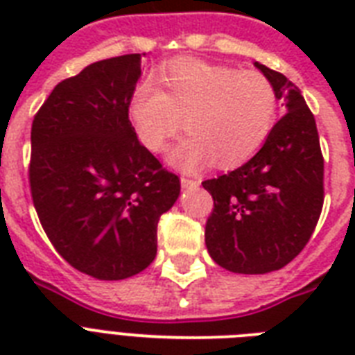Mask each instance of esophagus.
<instances>
[{
	"label": "esophagus",
	"instance_id": "esophagus-1",
	"mask_svg": "<svg viewBox=\"0 0 355 355\" xmlns=\"http://www.w3.org/2000/svg\"><path fill=\"white\" fill-rule=\"evenodd\" d=\"M180 184H182V188H197V186H199V180H195V178L189 177H180Z\"/></svg>",
	"mask_w": 355,
	"mask_h": 355
}]
</instances>
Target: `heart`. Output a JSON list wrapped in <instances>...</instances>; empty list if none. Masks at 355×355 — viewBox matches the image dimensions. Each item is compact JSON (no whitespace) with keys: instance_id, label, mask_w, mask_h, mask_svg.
<instances>
[{"instance_id":"b5f03b06","label":"heart","mask_w":355,"mask_h":355,"mask_svg":"<svg viewBox=\"0 0 355 355\" xmlns=\"http://www.w3.org/2000/svg\"><path fill=\"white\" fill-rule=\"evenodd\" d=\"M158 88L141 85L128 101L134 132L150 153L166 149L173 166L193 171L214 162L232 169L250 160L272 132L278 116L275 85L263 73L199 60L177 58L158 71Z\"/></svg>"}]
</instances>
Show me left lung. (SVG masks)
I'll list each match as a JSON object with an SVG mask.
<instances>
[{"label":"left lung","instance_id":"obj_1","mask_svg":"<svg viewBox=\"0 0 355 355\" xmlns=\"http://www.w3.org/2000/svg\"><path fill=\"white\" fill-rule=\"evenodd\" d=\"M254 66L275 85L287 114L247 164L202 182L214 199L205 230L208 252L239 275H265L297 258L324 202V158L313 114L286 75Z\"/></svg>","mask_w":355,"mask_h":355}]
</instances>
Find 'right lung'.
<instances>
[{"label":"right lung","instance_id":"1","mask_svg":"<svg viewBox=\"0 0 355 355\" xmlns=\"http://www.w3.org/2000/svg\"><path fill=\"white\" fill-rule=\"evenodd\" d=\"M139 75V53L90 64L53 88L31 128L42 228L71 267L97 280L153 263L160 216L180 195L177 175L139 144L128 119Z\"/></svg>","mask_w":355,"mask_h":355}]
</instances>
